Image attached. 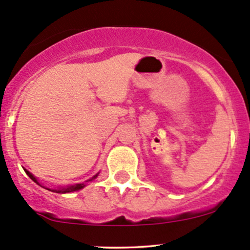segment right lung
<instances>
[{
  "label": "right lung",
  "mask_w": 250,
  "mask_h": 250,
  "mask_svg": "<svg viewBox=\"0 0 250 250\" xmlns=\"http://www.w3.org/2000/svg\"><path fill=\"white\" fill-rule=\"evenodd\" d=\"M25 173H26L27 175L30 176V179H31V180H34L35 183L39 184V183H37L36 178H35V176L32 175L31 173L27 172V170H25ZM97 176H98V174H97V175H94V178H92V179H95V178H97ZM39 185H40V184H39ZM84 188V184H76V185L69 186V188H60V190H52V188H48V190L53 191V192H57V193H66V192H72V191H76V190H81V188Z\"/></svg>",
  "instance_id": "add662e5"
}]
</instances>
